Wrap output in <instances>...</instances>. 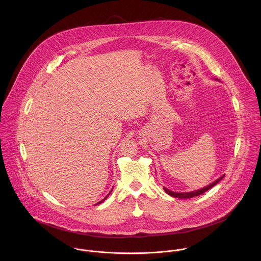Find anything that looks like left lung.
Returning a JSON list of instances; mask_svg holds the SVG:
<instances>
[{"instance_id": "1", "label": "left lung", "mask_w": 261, "mask_h": 261, "mask_svg": "<svg viewBox=\"0 0 261 261\" xmlns=\"http://www.w3.org/2000/svg\"><path fill=\"white\" fill-rule=\"evenodd\" d=\"M223 178H224V176H222L221 178H219L217 181H215L214 183H212V184L208 185L207 187H204V188L199 189V190H197V191H192V192H187V193H177V192L170 191V190L167 189V188H164V189H165V191H166L169 195H171V196H173V197H177V198H192V197H194V196H198V195H200V194L206 192L207 190H210L211 188H213L215 185H217Z\"/></svg>"}]
</instances>
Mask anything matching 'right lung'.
<instances>
[{
  "instance_id": "1",
  "label": "right lung",
  "mask_w": 261,
  "mask_h": 261,
  "mask_svg": "<svg viewBox=\"0 0 261 261\" xmlns=\"http://www.w3.org/2000/svg\"><path fill=\"white\" fill-rule=\"evenodd\" d=\"M106 198H107V197H106ZM106 198H105V199H106ZM102 201H103V200H101V201H99V202H98V203H101V202H102ZM98 203H97V204H98Z\"/></svg>"
}]
</instances>
